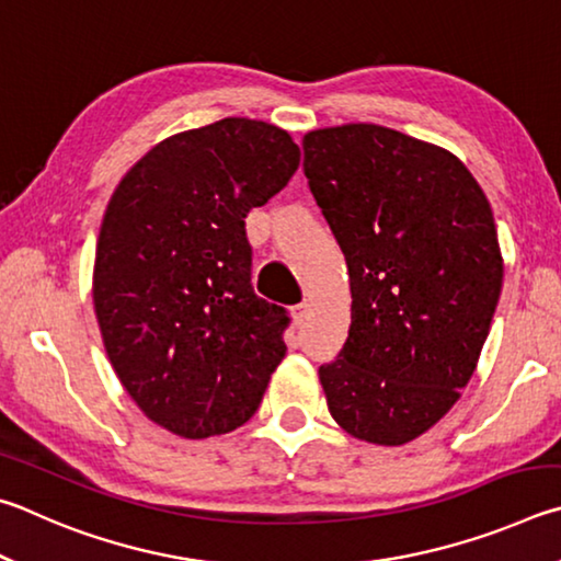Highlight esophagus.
Returning a JSON list of instances; mask_svg holds the SVG:
<instances>
[{
  "label": "esophagus",
  "instance_id": "34e87169",
  "mask_svg": "<svg viewBox=\"0 0 561 561\" xmlns=\"http://www.w3.org/2000/svg\"><path fill=\"white\" fill-rule=\"evenodd\" d=\"M308 316H310V302L308 300H302V302H298L296 308H293V318H296L298 325H302V322L308 320Z\"/></svg>",
  "mask_w": 561,
  "mask_h": 561
}]
</instances>
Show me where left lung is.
<instances>
[{
  "label": "left lung",
  "mask_w": 561,
  "mask_h": 561,
  "mask_svg": "<svg viewBox=\"0 0 561 561\" xmlns=\"http://www.w3.org/2000/svg\"><path fill=\"white\" fill-rule=\"evenodd\" d=\"M302 170L345 253L352 325L320 367L350 436L401 446L456 404L493 322L503 255L466 164L371 123L302 137Z\"/></svg>",
  "instance_id": "8db88e82"
}]
</instances>
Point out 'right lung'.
<instances>
[{
  "instance_id": "1",
  "label": "right lung",
  "mask_w": 561,
  "mask_h": 561,
  "mask_svg": "<svg viewBox=\"0 0 561 561\" xmlns=\"http://www.w3.org/2000/svg\"><path fill=\"white\" fill-rule=\"evenodd\" d=\"M300 164L280 127L224 117L133 164L103 216L93 306L117 379L182 438L245 424L286 357L288 310L251 286L245 214Z\"/></svg>"
}]
</instances>
